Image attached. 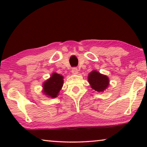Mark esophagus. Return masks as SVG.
<instances>
[{
	"mask_svg": "<svg viewBox=\"0 0 147 147\" xmlns=\"http://www.w3.org/2000/svg\"><path fill=\"white\" fill-rule=\"evenodd\" d=\"M71 72L74 74H77L78 73V69L77 67H73L71 69Z\"/></svg>",
	"mask_w": 147,
	"mask_h": 147,
	"instance_id": "esophagus-1",
	"label": "esophagus"
}]
</instances>
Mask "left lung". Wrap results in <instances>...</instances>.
<instances>
[{"instance_id":"left-lung-1","label":"left lung","mask_w":147,"mask_h":147,"mask_svg":"<svg viewBox=\"0 0 147 147\" xmlns=\"http://www.w3.org/2000/svg\"><path fill=\"white\" fill-rule=\"evenodd\" d=\"M88 82L92 89L97 92H103L109 85L107 76L100 74L96 71H92L88 76Z\"/></svg>"}]
</instances>
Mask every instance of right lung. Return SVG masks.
Instances as JSON below:
<instances>
[{
	"label": "right lung",
	"mask_w": 147,
	"mask_h": 147,
	"mask_svg": "<svg viewBox=\"0 0 147 147\" xmlns=\"http://www.w3.org/2000/svg\"><path fill=\"white\" fill-rule=\"evenodd\" d=\"M63 77L60 74L53 73L51 77L43 84V92L51 98L57 97L63 86Z\"/></svg>",
	"instance_id": "obj_1"
}]
</instances>
